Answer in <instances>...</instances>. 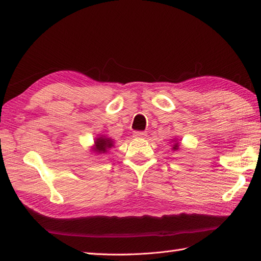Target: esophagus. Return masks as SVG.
<instances>
[{
  "mask_svg": "<svg viewBox=\"0 0 261 261\" xmlns=\"http://www.w3.org/2000/svg\"><path fill=\"white\" fill-rule=\"evenodd\" d=\"M134 137L135 138H142V139H145V138L147 137V134H146V132H142V131H137L134 134Z\"/></svg>",
  "mask_w": 261,
  "mask_h": 261,
  "instance_id": "esophagus-1",
  "label": "esophagus"
}]
</instances>
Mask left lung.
Here are the masks:
<instances>
[{
    "label": "left lung",
    "instance_id": "1",
    "mask_svg": "<svg viewBox=\"0 0 261 261\" xmlns=\"http://www.w3.org/2000/svg\"><path fill=\"white\" fill-rule=\"evenodd\" d=\"M174 141V145H173V148H171V150H174V151H177L179 149V142L177 141V139L175 138V139L173 140Z\"/></svg>",
    "mask_w": 261,
    "mask_h": 261
}]
</instances>
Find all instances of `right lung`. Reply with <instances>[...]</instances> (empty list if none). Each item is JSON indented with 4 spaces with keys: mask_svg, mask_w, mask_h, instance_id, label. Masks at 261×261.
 Listing matches in <instances>:
<instances>
[{
    "mask_svg": "<svg viewBox=\"0 0 261 261\" xmlns=\"http://www.w3.org/2000/svg\"><path fill=\"white\" fill-rule=\"evenodd\" d=\"M114 147V141L111 139V138H108L107 136H98L95 138L94 140V146L92 147V151L96 154H103L107 153L109 149Z\"/></svg>",
    "mask_w": 261,
    "mask_h": 261,
    "instance_id": "add662e5",
    "label": "right lung"
}]
</instances>
